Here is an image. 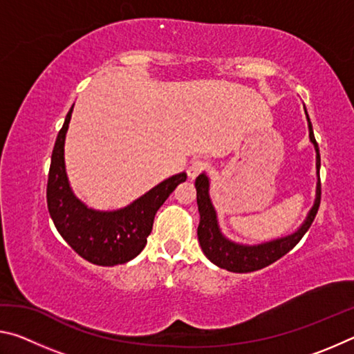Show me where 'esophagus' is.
<instances>
[{
    "instance_id": "obj_1",
    "label": "esophagus",
    "mask_w": 354,
    "mask_h": 354,
    "mask_svg": "<svg viewBox=\"0 0 354 354\" xmlns=\"http://www.w3.org/2000/svg\"><path fill=\"white\" fill-rule=\"evenodd\" d=\"M206 169H207V162H205V160H194V162H192L187 169V175L190 179H195L200 175V173H203Z\"/></svg>"
}]
</instances>
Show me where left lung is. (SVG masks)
Instances as JSON below:
<instances>
[{"instance_id":"left-lung-1","label":"left lung","mask_w":354,"mask_h":354,"mask_svg":"<svg viewBox=\"0 0 354 354\" xmlns=\"http://www.w3.org/2000/svg\"><path fill=\"white\" fill-rule=\"evenodd\" d=\"M309 122V137L310 142L314 143L317 151V170H320V153H319V143H317L313 131V124ZM196 187V203H198L200 211V225H198V241L201 245L203 253L215 266L220 268H225L227 272L234 273H248L256 272L261 268L270 266V263L277 262L284 254L295 247V245L301 241V237L306 234V231L313 225V221L319 211L320 198H322V184L319 179V185H317V198L315 205L310 209L306 221L303 226L295 232V234L277 239V241L256 245V247H245V245L232 243L221 236L217 225V217H215V211L212 207V203L209 200V179L201 173V175L195 179Z\"/></svg>"}]
</instances>
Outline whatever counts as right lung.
<instances>
[{"instance_id":"obj_1","label":"right lung","mask_w":354,"mask_h":354,"mask_svg":"<svg viewBox=\"0 0 354 354\" xmlns=\"http://www.w3.org/2000/svg\"><path fill=\"white\" fill-rule=\"evenodd\" d=\"M71 111L73 107L65 117L51 154L46 185L48 211L59 234L81 257L95 266H118L134 259L145 248L156 212L187 175L179 173L165 179L120 211H92L73 195L65 173L64 143Z\"/></svg>"}]
</instances>
